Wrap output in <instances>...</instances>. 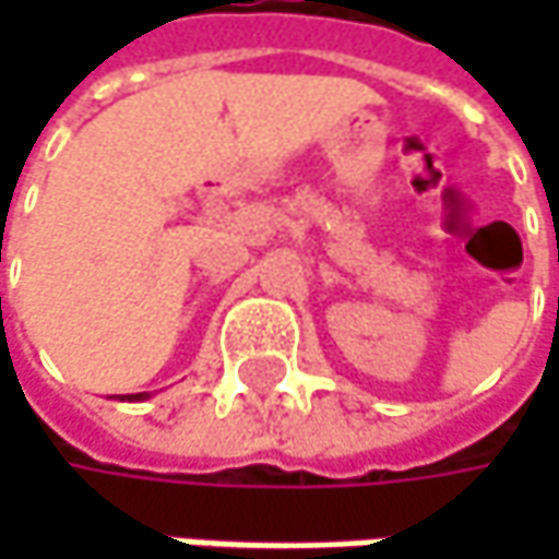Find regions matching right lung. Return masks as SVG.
I'll return each instance as SVG.
<instances>
[{
    "instance_id": "right-lung-1",
    "label": "right lung",
    "mask_w": 559,
    "mask_h": 559,
    "mask_svg": "<svg viewBox=\"0 0 559 559\" xmlns=\"http://www.w3.org/2000/svg\"><path fill=\"white\" fill-rule=\"evenodd\" d=\"M142 397H148V395H145V392H140V395H130L127 401H142Z\"/></svg>"
}]
</instances>
